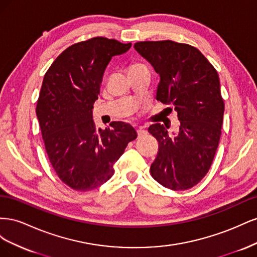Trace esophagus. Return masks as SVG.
<instances>
[{
	"mask_svg": "<svg viewBox=\"0 0 257 257\" xmlns=\"http://www.w3.org/2000/svg\"><path fill=\"white\" fill-rule=\"evenodd\" d=\"M137 134H138L139 137L145 136V135L147 134V131H146L144 127H139V128L137 130Z\"/></svg>",
	"mask_w": 257,
	"mask_h": 257,
	"instance_id": "esophagus-1",
	"label": "esophagus"
}]
</instances>
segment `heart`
<instances>
[{
  "label": "heart",
  "mask_w": 257,
  "mask_h": 257,
  "mask_svg": "<svg viewBox=\"0 0 257 257\" xmlns=\"http://www.w3.org/2000/svg\"><path fill=\"white\" fill-rule=\"evenodd\" d=\"M136 65H142V64L141 63H134L132 66H136Z\"/></svg>",
  "instance_id": "1"
}]
</instances>
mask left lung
<instances>
[{
  "mask_svg": "<svg viewBox=\"0 0 257 257\" xmlns=\"http://www.w3.org/2000/svg\"><path fill=\"white\" fill-rule=\"evenodd\" d=\"M134 47L160 75L157 99L173 104L180 121L175 137L160 123L148 128L159 142L151 176L167 189L189 190L207 175L219 146L224 114L219 75L188 44L146 41Z\"/></svg>",
  "mask_w": 257,
  "mask_h": 257,
  "instance_id": "1",
  "label": "left lung"
}]
</instances>
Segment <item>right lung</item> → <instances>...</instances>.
Returning a JSON list of instances; mask_svg holds the SVG:
<instances>
[{"label":"right lung","mask_w":257,"mask_h":257,"mask_svg":"<svg viewBox=\"0 0 257 257\" xmlns=\"http://www.w3.org/2000/svg\"><path fill=\"white\" fill-rule=\"evenodd\" d=\"M132 44L93 37L69 46L44 76L36 114L45 149L60 180L85 192L112 177L113 164L137 137L128 123L96 130L92 119L105 69Z\"/></svg>","instance_id":"1"}]
</instances>
